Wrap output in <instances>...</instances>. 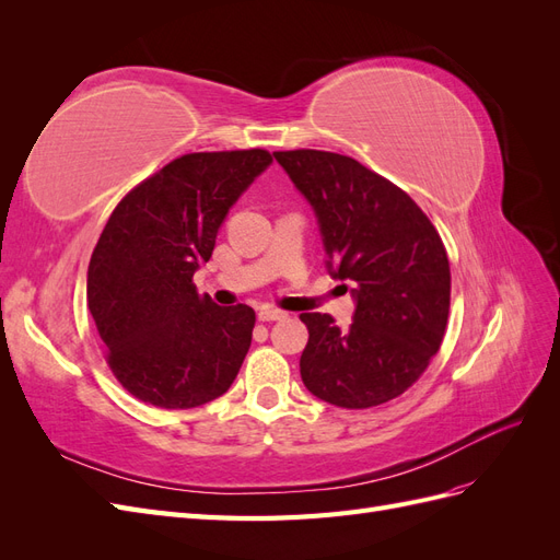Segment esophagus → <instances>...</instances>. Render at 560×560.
Wrapping results in <instances>:
<instances>
[{"instance_id": "obj_1", "label": "esophagus", "mask_w": 560, "mask_h": 560, "mask_svg": "<svg viewBox=\"0 0 560 560\" xmlns=\"http://www.w3.org/2000/svg\"><path fill=\"white\" fill-rule=\"evenodd\" d=\"M257 317H259L261 322H278V319H284V317H287V313H284V311H278V308L264 306V308H259Z\"/></svg>"}]
</instances>
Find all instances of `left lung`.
<instances>
[{
	"mask_svg": "<svg viewBox=\"0 0 560 560\" xmlns=\"http://www.w3.org/2000/svg\"><path fill=\"white\" fill-rule=\"evenodd\" d=\"M313 206L329 273L354 282L352 325L301 313V378L317 399L371 409L404 395L444 341L451 266L442 235L397 184L350 156L273 151Z\"/></svg>",
	"mask_w": 560,
	"mask_h": 560,
	"instance_id": "8db88e82",
	"label": "left lung"
}]
</instances>
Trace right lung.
I'll return each instance as SVG.
<instances>
[{
	"label": "right lung",
	"instance_id": "add662e5",
	"mask_svg": "<svg viewBox=\"0 0 560 560\" xmlns=\"http://www.w3.org/2000/svg\"><path fill=\"white\" fill-rule=\"evenodd\" d=\"M266 149L184 154L130 189L100 233L86 299L116 381L159 409L222 397L252 343L254 311L214 306L194 273L229 208L270 165Z\"/></svg>",
	"mask_w": 560,
	"mask_h": 560
}]
</instances>
